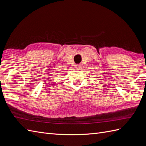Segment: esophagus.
Masks as SVG:
<instances>
[{"label": "esophagus", "instance_id": "obj_1", "mask_svg": "<svg viewBox=\"0 0 146 146\" xmlns=\"http://www.w3.org/2000/svg\"><path fill=\"white\" fill-rule=\"evenodd\" d=\"M80 68H81V67H80V64H76V69H80Z\"/></svg>", "mask_w": 146, "mask_h": 146}]
</instances>
